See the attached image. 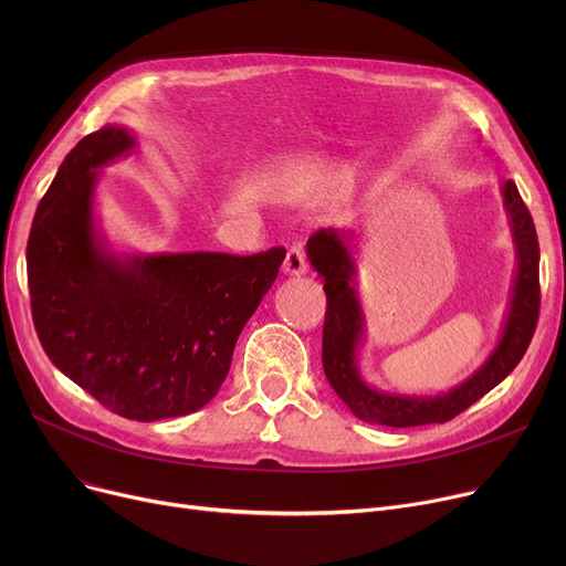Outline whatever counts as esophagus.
Listing matches in <instances>:
<instances>
[{
    "mask_svg": "<svg viewBox=\"0 0 566 566\" xmlns=\"http://www.w3.org/2000/svg\"><path fill=\"white\" fill-rule=\"evenodd\" d=\"M284 273L286 275H305L307 273V259L301 248H291L284 256Z\"/></svg>",
    "mask_w": 566,
    "mask_h": 566,
    "instance_id": "34e87169",
    "label": "esophagus"
}]
</instances>
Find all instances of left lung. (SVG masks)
<instances>
[{"instance_id":"obj_1","label":"left lung","mask_w":566,"mask_h":566,"mask_svg":"<svg viewBox=\"0 0 566 566\" xmlns=\"http://www.w3.org/2000/svg\"><path fill=\"white\" fill-rule=\"evenodd\" d=\"M500 192L516 250V277L507 318L500 342L484 365L452 390L436 397L382 392L363 378L358 348L365 337V314L355 291V235L339 229H318L307 241V259L323 277V291L328 295L323 323V371L355 418L397 429L450 422L491 392L521 363L539 318V243L516 184L504 181Z\"/></svg>"}]
</instances>
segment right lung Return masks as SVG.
I'll return each mask as SVG.
<instances>
[{
    "mask_svg": "<svg viewBox=\"0 0 566 566\" xmlns=\"http://www.w3.org/2000/svg\"><path fill=\"white\" fill-rule=\"evenodd\" d=\"M135 146L122 126L77 142L36 208L27 282L52 365L107 410L156 422L218 395L238 335L277 280L286 250L114 252L94 213L96 176Z\"/></svg>",
    "mask_w": 566,
    "mask_h": 566,
    "instance_id": "right-lung-1",
    "label": "right lung"
}]
</instances>
